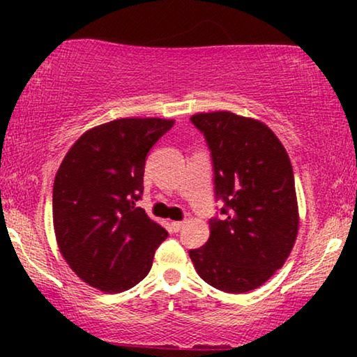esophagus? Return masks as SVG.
I'll use <instances>...</instances> for the list:
<instances>
[{
  "label": "esophagus",
  "mask_w": 357,
  "mask_h": 357,
  "mask_svg": "<svg viewBox=\"0 0 357 357\" xmlns=\"http://www.w3.org/2000/svg\"><path fill=\"white\" fill-rule=\"evenodd\" d=\"M183 226H185V221H174L172 222V229H174L175 232H178Z\"/></svg>",
  "instance_id": "obj_1"
}]
</instances>
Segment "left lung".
I'll return each instance as SVG.
<instances>
[{"label":"left lung","instance_id":"obj_1","mask_svg":"<svg viewBox=\"0 0 357 357\" xmlns=\"http://www.w3.org/2000/svg\"><path fill=\"white\" fill-rule=\"evenodd\" d=\"M211 154L214 195L224 203L209 219V238L190 250L202 280L219 291L257 289L280 270L299 227L292 165L261 121L231 112L193 115Z\"/></svg>","mask_w":357,"mask_h":357}]
</instances>
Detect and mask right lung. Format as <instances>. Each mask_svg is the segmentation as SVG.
Wrapping results in <instances>:
<instances>
[{"instance_id": "obj_1", "label": "right lung", "mask_w": 357, "mask_h": 357, "mask_svg": "<svg viewBox=\"0 0 357 357\" xmlns=\"http://www.w3.org/2000/svg\"><path fill=\"white\" fill-rule=\"evenodd\" d=\"M174 126L120 119L96 126L68 151L53 185V226L61 255L82 281L123 292L144 280L167 231L136 206L151 148Z\"/></svg>"}]
</instances>
